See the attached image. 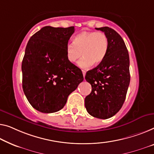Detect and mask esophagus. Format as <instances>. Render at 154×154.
Listing matches in <instances>:
<instances>
[{
    "label": "esophagus",
    "instance_id": "esophagus-1",
    "mask_svg": "<svg viewBox=\"0 0 154 154\" xmlns=\"http://www.w3.org/2000/svg\"><path fill=\"white\" fill-rule=\"evenodd\" d=\"M86 70H82V73H83V76H84V77H85V75H86Z\"/></svg>",
    "mask_w": 154,
    "mask_h": 154
}]
</instances>
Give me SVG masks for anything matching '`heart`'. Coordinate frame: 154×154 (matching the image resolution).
I'll use <instances>...</instances> for the list:
<instances>
[{"instance_id": "obj_1", "label": "heart", "mask_w": 154, "mask_h": 154, "mask_svg": "<svg viewBox=\"0 0 154 154\" xmlns=\"http://www.w3.org/2000/svg\"><path fill=\"white\" fill-rule=\"evenodd\" d=\"M109 41L106 34L102 32L84 31L73 38V43H68L66 48L67 60L75 63L82 57L78 66L87 68L93 64L99 65L106 56Z\"/></svg>"}]
</instances>
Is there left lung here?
I'll list each match as a JSON object with an SVG mask.
<instances>
[{
    "instance_id": "8db88e82",
    "label": "left lung",
    "mask_w": 154,
    "mask_h": 154,
    "mask_svg": "<svg viewBox=\"0 0 154 154\" xmlns=\"http://www.w3.org/2000/svg\"><path fill=\"white\" fill-rule=\"evenodd\" d=\"M106 34L109 41L106 56L97 67L88 70L85 79L92 86L85 98V107L91 116L108 119L120 111L130 83L129 56L125 41L109 27L95 28Z\"/></svg>"
}]
</instances>
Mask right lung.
Instances as JSON below:
<instances>
[{
	"label": "right lung",
	"mask_w": 154,
	"mask_h": 154,
	"mask_svg": "<svg viewBox=\"0 0 154 154\" xmlns=\"http://www.w3.org/2000/svg\"><path fill=\"white\" fill-rule=\"evenodd\" d=\"M75 27L45 26L31 36L22 61L23 89L34 109L45 113L63 109L84 77L67 60L66 48Z\"/></svg>",
	"instance_id": "add662e5"
}]
</instances>
